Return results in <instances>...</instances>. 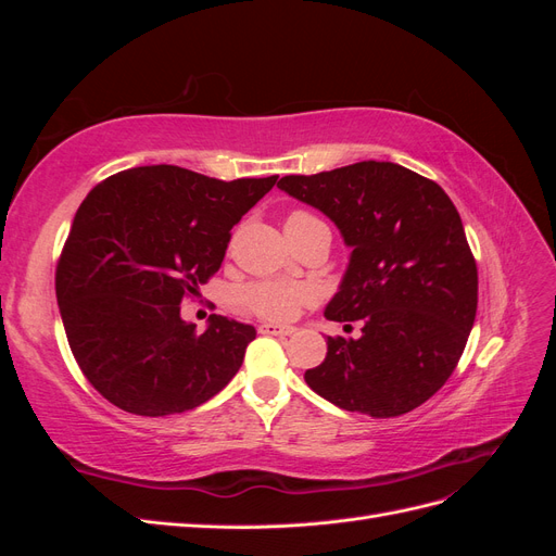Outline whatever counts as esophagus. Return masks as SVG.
Returning a JSON list of instances; mask_svg holds the SVG:
<instances>
[{
  "mask_svg": "<svg viewBox=\"0 0 556 556\" xmlns=\"http://www.w3.org/2000/svg\"><path fill=\"white\" fill-rule=\"evenodd\" d=\"M260 331L262 333H268V336H292L294 333V327H278V325H260Z\"/></svg>",
  "mask_w": 556,
  "mask_h": 556,
  "instance_id": "1",
  "label": "esophagus"
}]
</instances>
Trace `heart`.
Returning <instances> with one entry per match:
<instances>
[{"label": "heart", "instance_id": "heart-1", "mask_svg": "<svg viewBox=\"0 0 556 556\" xmlns=\"http://www.w3.org/2000/svg\"><path fill=\"white\" fill-rule=\"evenodd\" d=\"M313 220V215L294 211L288 223ZM285 223V225H288ZM311 290L306 285L294 282H252L243 290V304L260 317L274 319V323H288L301 308L311 304Z\"/></svg>", "mask_w": 556, "mask_h": 556}]
</instances>
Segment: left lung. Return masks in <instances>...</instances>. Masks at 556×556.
<instances>
[{
  "mask_svg": "<svg viewBox=\"0 0 556 556\" xmlns=\"http://www.w3.org/2000/svg\"><path fill=\"white\" fill-rule=\"evenodd\" d=\"M278 188L323 211L352 248L325 317L359 339H327L308 368L315 394L350 413L396 417L447 382L478 311V266L439 182L394 162H357Z\"/></svg>",
  "mask_w": 556,
  "mask_h": 556,
  "instance_id": "8db88e82",
  "label": "left lung"
}]
</instances>
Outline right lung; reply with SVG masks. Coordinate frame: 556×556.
Returning <instances> with one entry per match:
<instances>
[{
	"mask_svg": "<svg viewBox=\"0 0 556 556\" xmlns=\"http://www.w3.org/2000/svg\"><path fill=\"white\" fill-rule=\"evenodd\" d=\"M278 176L217 180L174 164L134 166L83 199L55 271L58 306L83 376L121 410H192L237 376L252 325L180 301L220 268L231 227Z\"/></svg>",
	"mask_w": 556,
	"mask_h": 556,
	"instance_id": "right-lung-1",
	"label": "right lung"
}]
</instances>
